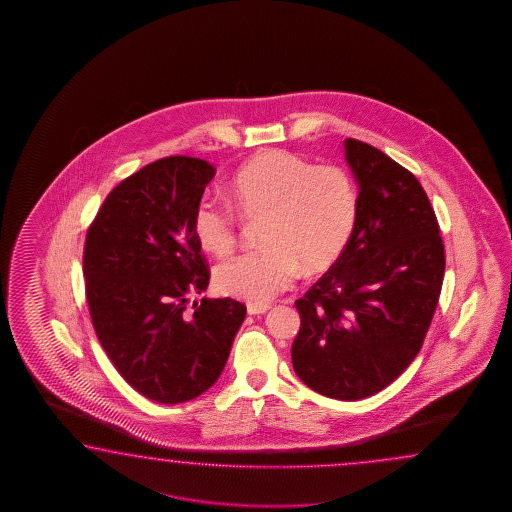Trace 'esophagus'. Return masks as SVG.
<instances>
[{
    "mask_svg": "<svg viewBox=\"0 0 512 512\" xmlns=\"http://www.w3.org/2000/svg\"><path fill=\"white\" fill-rule=\"evenodd\" d=\"M271 309V305L269 304H249L247 305V313L249 315H263V313H267Z\"/></svg>",
    "mask_w": 512,
    "mask_h": 512,
    "instance_id": "1",
    "label": "esophagus"
}]
</instances>
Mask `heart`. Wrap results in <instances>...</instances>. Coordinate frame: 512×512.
<instances>
[{"instance_id": "1", "label": "heart", "mask_w": 512, "mask_h": 512, "mask_svg": "<svg viewBox=\"0 0 512 512\" xmlns=\"http://www.w3.org/2000/svg\"><path fill=\"white\" fill-rule=\"evenodd\" d=\"M229 194L247 216H263V249L221 263L219 293L251 304L271 302L305 272L326 271L346 251L359 214L351 175L333 164L315 166L285 150L252 157L232 175ZM192 227L205 251L227 256L236 245L234 212L212 197L196 205Z\"/></svg>"}]
</instances>
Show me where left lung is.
Returning a JSON list of instances; mask_svg holds the SVG:
<instances>
[{"label":"left lung","mask_w":512,"mask_h":512,"mask_svg":"<svg viewBox=\"0 0 512 512\" xmlns=\"http://www.w3.org/2000/svg\"><path fill=\"white\" fill-rule=\"evenodd\" d=\"M359 214L346 251L296 300L291 357L315 392L359 401L384 390L425 342L441 294L445 247L421 183L366 142L346 139Z\"/></svg>","instance_id":"obj_1"}]
</instances>
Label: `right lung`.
Here are the masks:
<instances>
[{
    "label": "right lung",
    "instance_id": "obj_1",
    "mask_svg": "<svg viewBox=\"0 0 512 512\" xmlns=\"http://www.w3.org/2000/svg\"><path fill=\"white\" fill-rule=\"evenodd\" d=\"M216 170L164 157L115 186L87 230L86 298L109 360L133 390L157 403L192 401L218 381L247 307L190 296L210 272L192 227Z\"/></svg>",
    "mask_w": 512,
    "mask_h": 512
}]
</instances>
